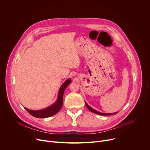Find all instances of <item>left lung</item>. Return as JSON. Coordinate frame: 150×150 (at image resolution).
<instances>
[{
	"mask_svg": "<svg viewBox=\"0 0 150 150\" xmlns=\"http://www.w3.org/2000/svg\"><path fill=\"white\" fill-rule=\"evenodd\" d=\"M85 105H86L87 108H88V110H90L91 112L95 113V114H97V115H102V116H109V115H115V114H116L117 112H115V113H101L100 112H98L94 109H93V108H91V107L85 101Z\"/></svg>",
	"mask_w": 150,
	"mask_h": 150,
	"instance_id": "8db88e82",
	"label": "left lung"
}]
</instances>
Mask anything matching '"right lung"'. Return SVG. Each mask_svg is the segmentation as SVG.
Segmentation results:
<instances>
[{"instance_id":"right-lung-1","label":"right lung","mask_w":150,"mask_h":150,"mask_svg":"<svg viewBox=\"0 0 150 150\" xmlns=\"http://www.w3.org/2000/svg\"><path fill=\"white\" fill-rule=\"evenodd\" d=\"M71 82V79L69 78L61 85L56 101L53 104L49 106L48 108L39 110H32L24 108L30 114L37 118H47L56 115L62 108L63 105V96L64 91H65L66 88Z\"/></svg>"}]
</instances>
